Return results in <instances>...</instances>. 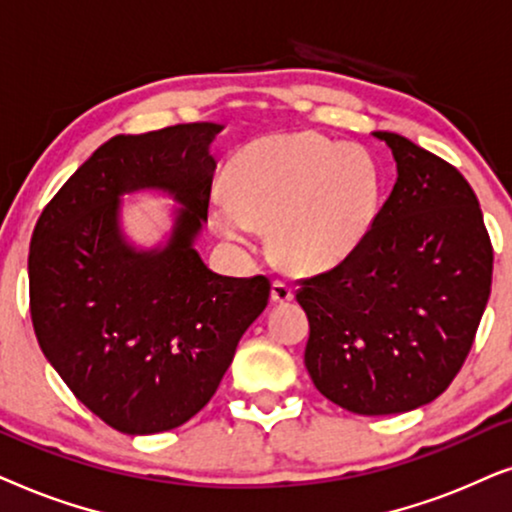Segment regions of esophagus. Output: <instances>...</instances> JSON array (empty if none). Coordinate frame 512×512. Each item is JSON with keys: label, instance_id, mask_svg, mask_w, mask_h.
<instances>
[{"label": "esophagus", "instance_id": "obj_1", "mask_svg": "<svg viewBox=\"0 0 512 512\" xmlns=\"http://www.w3.org/2000/svg\"><path fill=\"white\" fill-rule=\"evenodd\" d=\"M271 299H274L276 304H288L295 299V290H292L288 283L274 281V285H271Z\"/></svg>", "mask_w": 512, "mask_h": 512}]
</instances>
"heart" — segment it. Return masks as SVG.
<instances>
[{
  "instance_id": "heart-1",
  "label": "heart",
  "mask_w": 512,
  "mask_h": 512,
  "mask_svg": "<svg viewBox=\"0 0 512 512\" xmlns=\"http://www.w3.org/2000/svg\"><path fill=\"white\" fill-rule=\"evenodd\" d=\"M227 196L215 199L217 234L248 245L255 229L285 267L323 271L370 234L381 206V170L372 152L313 131L271 133L231 156Z\"/></svg>"
}]
</instances>
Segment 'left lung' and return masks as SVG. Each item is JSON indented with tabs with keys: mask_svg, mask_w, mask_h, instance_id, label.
Masks as SVG:
<instances>
[{
	"mask_svg": "<svg viewBox=\"0 0 512 512\" xmlns=\"http://www.w3.org/2000/svg\"><path fill=\"white\" fill-rule=\"evenodd\" d=\"M372 135L393 152V192L363 243L297 290L311 327V381L365 417L417 410L452 384L485 313L494 262L459 170L403 135Z\"/></svg>",
	"mask_w": 512,
	"mask_h": 512,
	"instance_id": "8db88e82",
	"label": "left lung"
}]
</instances>
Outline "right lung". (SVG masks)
<instances>
[{"instance_id": "right-lung-1", "label": "right lung", "mask_w": 512, "mask_h": 512, "mask_svg": "<svg viewBox=\"0 0 512 512\" xmlns=\"http://www.w3.org/2000/svg\"><path fill=\"white\" fill-rule=\"evenodd\" d=\"M222 124L114 135L44 208L30 243V313L44 356L88 410L121 433L182 426L208 405L269 302L264 276L231 278L196 250ZM176 203L167 241L125 236L123 196Z\"/></svg>"}]
</instances>
